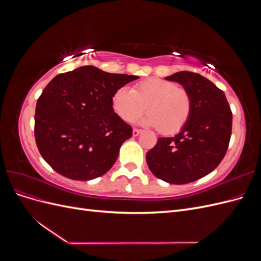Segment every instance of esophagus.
<instances>
[{
    "mask_svg": "<svg viewBox=\"0 0 261 261\" xmlns=\"http://www.w3.org/2000/svg\"><path fill=\"white\" fill-rule=\"evenodd\" d=\"M141 132H143V130L137 129V128H134V129H133V136H134V137H137L138 135H140Z\"/></svg>",
    "mask_w": 261,
    "mask_h": 261,
    "instance_id": "1",
    "label": "esophagus"
}]
</instances>
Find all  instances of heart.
I'll return each mask as SVG.
<instances>
[{
	"label": "heart",
	"instance_id": "heart-1",
	"mask_svg": "<svg viewBox=\"0 0 261 261\" xmlns=\"http://www.w3.org/2000/svg\"><path fill=\"white\" fill-rule=\"evenodd\" d=\"M115 113L125 122H132L149 113L140 123L158 127L163 135H173L186 125L192 113V97L183 87L161 78H149L134 86L118 88L112 97Z\"/></svg>",
	"mask_w": 261,
	"mask_h": 261
}]
</instances>
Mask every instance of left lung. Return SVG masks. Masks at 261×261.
I'll return each mask as SVG.
<instances>
[{"instance_id":"left-lung-1","label":"left lung","mask_w":261,"mask_h":261,"mask_svg":"<svg viewBox=\"0 0 261 261\" xmlns=\"http://www.w3.org/2000/svg\"><path fill=\"white\" fill-rule=\"evenodd\" d=\"M165 80L176 82L192 97V113L174 137H161L146 155L158 178L187 184L209 174L222 161L230 143L232 112L225 94L206 77L178 72Z\"/></svg>"}]
</instances>
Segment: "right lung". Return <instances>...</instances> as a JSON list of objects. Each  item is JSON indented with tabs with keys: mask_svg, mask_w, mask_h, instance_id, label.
<instances>
[{
	"mask_svg": "<svg viewBox=\"0 0 261 261\" xmlns=\"http://www.w3.org/2000/svg\"><path fill=\"white\" fill-rule=\"evenodd\" d=\"M139 77L82 66L60 74L38 99L35 138L42 158L61 175L97 178L113 167L133 129L114 113V92Z\"/></svg>",
	"mask_w": 261,
	"mask_h": 261,
	"instance_id": "add662e5",
	"label": "right lung"
}]
</instances>
